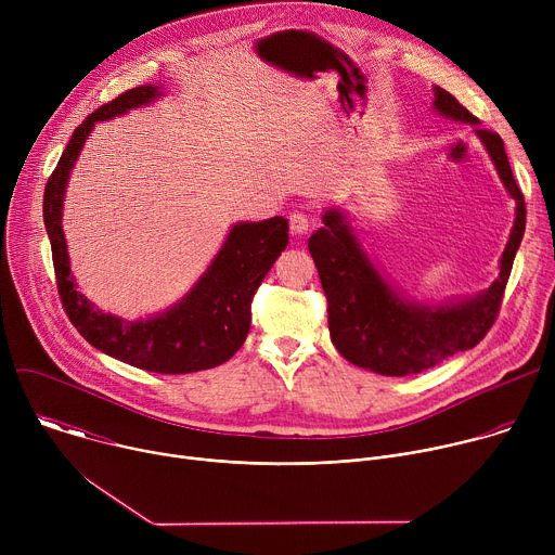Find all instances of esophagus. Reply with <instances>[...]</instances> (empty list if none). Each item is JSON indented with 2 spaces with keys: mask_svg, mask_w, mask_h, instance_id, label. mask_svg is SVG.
<instances>
[{
  "mask_svg": "<svg viewBox=\"0 0 555 555\" xmlns=\"http://www.w3.org/2000/svg\"><path fill=\"white\" fill-rule=\"evenodd\" d=\"M307 228H309V217H307L305 212L296 210V212L289 215V230H292L294 234H305Z\"/></svg>",
  "mask_w": 555,
  "mask_h": 555,
  "instance_id": "1",
  "label": "esophagus"
}]
</instances>
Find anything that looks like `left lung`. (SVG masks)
<instances>
[{"label": "left lung", "mask_w": 555, "mask_h": 555, "mask_svg": "<svg viewBox=\"0 0 555 555\" xmlns=\"http://www.w3.org/2000/svg\"><path fill=\"white\" fill-rule=\"evenodd\" d=\"M433 90L437 114L474 125V135L486 146L505 191L516 202V217L496 281L486 292L433 305L404 296L377 270L347 212L340 208L325 210L323 225L309 236L307 246L327 296L332 343L351 364L379 375L422 373L459 351L477 347L496 321L525 234V197L514 180L501 135L481 129V120L450 92Z\"/></svg>", "instance_id": "obj_1"}]
</instances>
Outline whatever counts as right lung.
<instances>
[{"instance_id":"add662e5","label":"right lung","mask_w":555,"mask_h":555,"mask_svg":"<svg viewBox=\"0 0 555 555\" xmlns=\"http://www.w3.org/2000/svg\"><path fill=\"white\" fill-rule=\"evenodd\" d=\"M163 94L160 86L133 88L99 107L74 129L46 184L43 221L52 246L59 296L78 334L99 351L131 366L182 375L219 366L240 351L250 332L253 296L285 250L289 234L285 217L234 223L195 285L169 309L149 319L127 321L122 315L99 309L78 292L61 223L69 173L96 122L149 105Z\"/></svg>"}]
</instances>
